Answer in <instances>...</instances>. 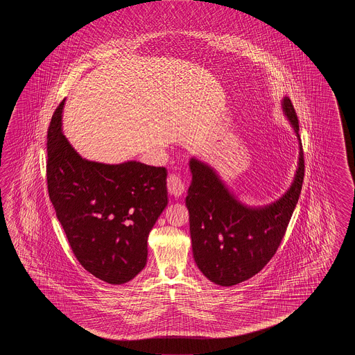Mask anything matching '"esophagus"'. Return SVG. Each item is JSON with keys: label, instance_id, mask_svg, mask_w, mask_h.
Listing matches in <instances>:
<instances>
[{"label": "esophagus", "instance_id": "obj_1", "mask_svg": "<svg viewBox=\"0 0 355 355\" xmlns=\"http://www.w3.org/2000/svg\"><path fill=\"white\" fill-rule=\"evenodd\" d=\"M167 190L171 196H180L185 190V184L178 174H171L167 179Z\"/></svg>", "mask_w": 355, "mask_h": 355}]
</instances>
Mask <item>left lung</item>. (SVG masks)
Wrapping results in <instances>:
<instances>
[{
	"mask_svg": "<svg viewBox=\"0 0 355 355\" xmlns=\"http://www.w3.org/2000/svg\"><path fill=\"white\" fill-rule=\"evenodd\" d=\"M282 110L297 137L300 156L291 187L275 202L242 203L214 167L196 157L189 161L191 182L185 204L193 255L199 270L222 287L250 279L269 263L298 203L304 176L300 124L287 96L282 98Z\"/></svg>",
	"mask_w": 355,
	"mask_h": 355,
	"instance_id": "1",
	"label": "left lung"
}]
</instances>
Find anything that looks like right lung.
Here are the masks:
<instances>
[{"instance_id": "add662e5", "label": "right lung", "mask_w": 355, "mask_h": 355, "mask_svg": "<svg viewBox=\"0 0 355 355\" xmlns=\"http://www.w3.org/2000/svg\"><path fill=\"white\" fill-rule=\"evenodd\" d=\"M63 106L64 100L46 137L51 202L80 264L109 284H124L147 263L148 234L167 205V170L83 159L63 135Z\"/></svg>"}]
</instances>
